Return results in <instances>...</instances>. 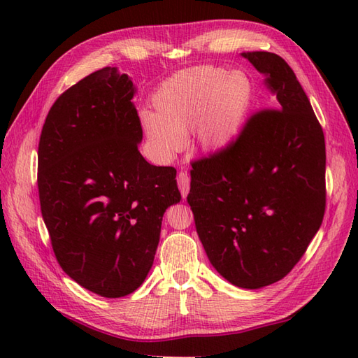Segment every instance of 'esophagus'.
Listing matches in <instances>:
<instances>
[{
  "mask_svg": "<svg viewBox=\"0 0 358 358\" xmlns=\"http://www.w3.org/2000/svg\"><path fill=\"white\" fill-rule=\"evenodd\" d=\"M177 183L180 187V192L185 199V196H187V194H189V189H191V178H189V175L186 172H180L177 175Z\"/></svg>",
  "mask_w": 358,
  "mask_h": 358,
  "instance_id": "obj_1",
  "label": "esophagus"
}]
</instances>
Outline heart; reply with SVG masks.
<instances>
[{"label": "heart", "instance_id": "heart-1", "mask_svg": "<svg viewBox=\"0 0 358 358\" xmlns=\"http://www.w3.org/2000/svg\"><path fill=\"white\" fill-rule=\"evenodd\" d=\"M152 103L157 113L144 110L140 120L159 157L180 150L194 129L200 148L217 150L240 134L252 103V85L241 72L201 66L164 81Z\"/></svg>", "mask_w": 358, "mask_h": 358}]
</instances>
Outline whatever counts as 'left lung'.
I'll list each match as a JSON object with an SVG mask.
<instances>
[{
  "mask_svg": "<svg viewBox=\"0 0 358 358\" xmlns=\"http://www.w3.org/2000/svg\"><path fill=\"white\" fill-rule=\"evenodd\" d=\"M273 95L226 148L192 162L187 203L209 262L229 283L286 277L320 229L326 148L308 95L283 58L243 53Z\"/></svg>",
  "mask_w": 358,
  "mask_h": 358,
  "instance_id": "obj_1",
  "label": "left lung"
}]
</instances>
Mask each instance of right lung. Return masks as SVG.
<instances>
[{
  "label": "right lung",
  "instance_id": "add662e5",
  "mask_svg": "<svg viewBox=\"0 0 358 358\" xmlns=\"http://www.w3.org/2000/svg\"><path fill=\"white\" fill-rule=\"evenodd\" d=\"M126 73L103 67L57 98L38 144V194L53 254L87 291L118 299L154 263L177 171L143 158V129Z\"/></svg>",
  "mask_w": 358,
  "mask_h": 358
}]
</instances>
